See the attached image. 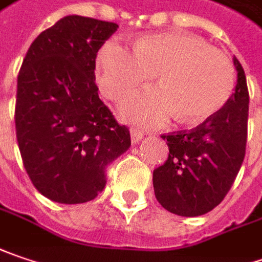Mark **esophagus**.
<instances>
[{
  "label": "esophagus",
  "mask_w": 262,
  "mask_h": 262,
  "mask_svg": "<svg viewBox=\"0 0 262 262\" xmlns=\"http://www.w3.org/2000/svg\"><path fill=\"white\" fill-rule=\"evenodd\" d=\"M143 137H144V134H143L140 129L131 128V140H133V143H138V141H140Z\"/></svg>",
  "instance_id": "1"
}]
</instances>
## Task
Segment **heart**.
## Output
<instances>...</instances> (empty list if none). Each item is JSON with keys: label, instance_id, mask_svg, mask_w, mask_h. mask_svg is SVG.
<instances>
[{"label": "heart", "instance_id": "heart-1", "mask_svg": "<svg viewBox=\"0 0 262 262\" xmlns=\"http://www.w3.org/2000/svg\"><path fill=\"white\" fill-rule=\"evenodd\" d=\"M96 79L104 97L119 101L155 73L159 86L134 94L122 106L126 119L159 126L172 115L199 124L220 112L231 97L234 68L220 50L184 32L150 33L133 51L119 41L104 42L96 56Z\"/></svg>", "mask_w": 262, "mask_h": 262}]
</instances>
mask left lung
<instances>
[{
  "label": "left lung",
  "mask_w": 262,
  "mask_h": 262,
  "mask_svg": "<svg viewBox=\"0 0 262 262\" xmlns=\"http://www.w3.org/2000/svg\"><path fill=\"white\" fill-rule=\"evenodd\" d=\"M237 84L226 106L191 131L162 136L168 159L153 171V189L166 211L198 216L212 211L229 193L246 150L249 93L239 60Z\"/></svg>",
  "instance_id": "left-lung-1"
}]
</instances>
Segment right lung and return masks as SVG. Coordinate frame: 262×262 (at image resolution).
<instances>
[{
  "instance_id": "add662e5",
  "label": "right lung",
  "mask_w": 262,
  "mask_h": 262,
  "mask_svg": "<svg viewBox=\"0 0 262 262\" xmlns=\"http://www.w3.org/2000/svg\"><path fill=\"white\" fill-rule=\"evenodd\" d=\"M116 29L112 21L66 16L39 33L23 59L16 136L28 176L50 201H93L106 186L107 165L131 146L94 76L97 51Z\"/></svg>"
}]
</instances>
